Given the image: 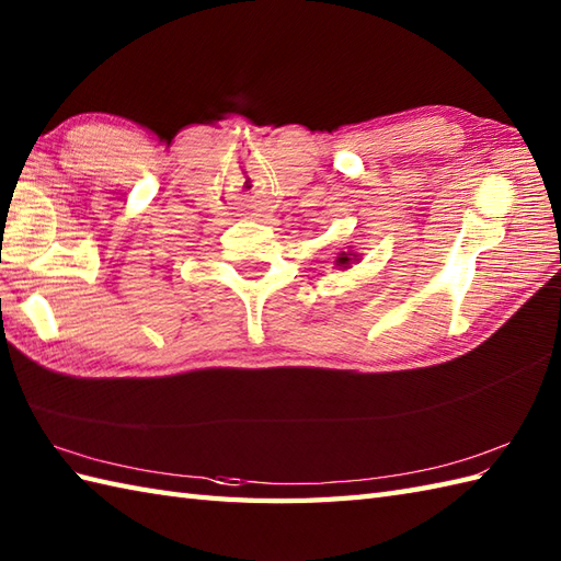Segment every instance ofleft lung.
<instances>
[{
	"label": "left lung",
	"mask_w": 561,
	"mask_h": 561,
	"mask_svg": "<svg viewBox=\"0 0 561 561\" xmlns=\"http://www.w3.org/2000/svg\"><path fill=\"white\" fill-rule=\"evenodd\" d=\"M352 260H356V255H352V253H340V257L335 260V265H337L340 270H347V267L352 265Z\"/></svg>",
	"instance_id": "1"
}]
</instances>
